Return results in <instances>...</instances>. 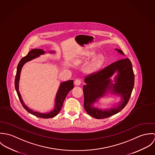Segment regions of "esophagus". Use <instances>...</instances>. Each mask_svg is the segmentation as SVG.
Returning <instances> with one entry per match:
<instances>
[{"label":"esophagus","instance_id":"34e87169","mask_svg":"<svg viewBox=\"0 0 155 155\" xmlns=\"http://www.w3.org/2000/svg\"><path fill=\"white\" fill-rule=\"evenodd\" d=\"M81 83H82L80 79H76V80H75V81H74V84H75V85H76V86H79V85H80L81 84Z\"/></svg>","mask_w":155,"mask_h":155}]
</instances>
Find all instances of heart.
<instances>
[{"mask_svg":"<svg viewBox=\"0 0 155 155\" xmlns=\"http://www.w3.org/2000/svg\"><path fill=\"white\" fill-rule=\"evenodd\" d=\"M95 54V52L94 51H87L82 53V59L87 60L92 57ZM105 62V57L103 54H98L95 57V58L91 61L89 68L92 71H95L102 66Z\"/></svg>","mask_w":155,"mask_h":155,"instance_id":"heart-1","label":"heart"}]
</instances>
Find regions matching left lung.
<instances>
[{"instance_id":"1","label":"left lung","mask_w":155,"mask_h":155,"mask_svg":"<svg viewBox=\"0 0 155 155\" xmlns=\"http://www.w3.org/2000/svg\"><path fill=\"white\" fill-rule=\"evenodd\" d=\"M119 54L124 55L122 50L115 48ZM117 74L113 81L110 78ZM86 85L83 87L84 108L90 116L96 119H104L122 110L127 104L134 85L133 66L128 58L118 60L102 70L87 76L84 79ZM107 93L116 95L121 100L116 106L103 110L94 104Z\"/></svg>"}]
</instances>
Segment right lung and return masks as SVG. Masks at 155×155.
<instances>
[{
	"instance_id": "obj_1",
	"label": "right lung",
	"mask_w": 155,
	"mask_h": 155,
	"mask_svg": "<svg viewBox=\"0 0 155 155\" xmlns=\"http://www.w3.org/2000/svg\"><path fill=\"white\" fill-rule=\"evenodd\" d=\"M48 52L49 54H55V51H49ZM45 54H46V52L42 49H36V48L33 49H31L30 51H29L28 54L25 57H23L20 61L17 66V73H16L15 79V88L17 92L18 98L22 104V106L26 110L35 116L41 117V118H44V119H48V118L55 117L60 112V111L61 110V109L63 106L64 101L67 95L72 89L73 88L74 85H73V80H70L66 82H62L60 83V85L58 89V91L55 98V104H54V109L52 110L48 113H41L37 111L33 110L30 109L25 104L24 102L22 100L21 95L19 91V82H20V74H21V71L22 70V67L24 66V65L26 63L30 61H31Z\"/></svg>"
}]
</instances>
